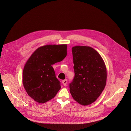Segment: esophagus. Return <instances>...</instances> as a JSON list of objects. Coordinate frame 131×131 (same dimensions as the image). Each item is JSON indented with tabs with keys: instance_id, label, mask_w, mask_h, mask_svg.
<instances>
[{
	"instance_id": "34e87169",
	"label": "esophagus",
	"mask_w": 131,
	"mask_h": 131,
	"mask_svg": "<svg viewBox=\"0 0 131 131\" xmlns=\"http://www.w3.org/2000/svg\"><path fill=\"white\" fill-rule=\"evenodd\" d=\"M62 82H63L64 85L66 86L67 85V79H65V80L62 81Z\"/></svg>"
}]
</instances>
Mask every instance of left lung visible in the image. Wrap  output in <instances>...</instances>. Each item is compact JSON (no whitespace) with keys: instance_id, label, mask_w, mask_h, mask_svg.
<instances>
[{"instance_id":"obj_1","label":"left lung","mask_w":131,"mask_h":131,"mask_svg":"<svg viewBox=\"0 0 131 131\" xmlns=\"http://www.w3.org/2000/svg\"><path fill=\"white\" fill-rule=\"evenodd\" d=\"M74 77L69 84L73 99L82 105L94 102L104 90L107 80L105 64L100 54L88 46L72 48Z\"/></svg>"}]
</instances>
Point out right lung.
I'll return each instance as SVG.
<instances>
[{
  "instance_id": "1",
  "label": "right lung",
  "mask_w": 131,
  "mask_h": 131,
  "mask_svg": "<svg viewBox=\"0 0 131 131\" xmlns=\"http://www.w3.org/2000/svg\"><path fill=\"white\" fill-rule=\"evenodd\" d=\"M67 46L49 45L37 49L27 61L23 71V84L27 94L35 101L45 103L61 89L52 65L63 61Z\"/></svg>"
}]
</instances>
